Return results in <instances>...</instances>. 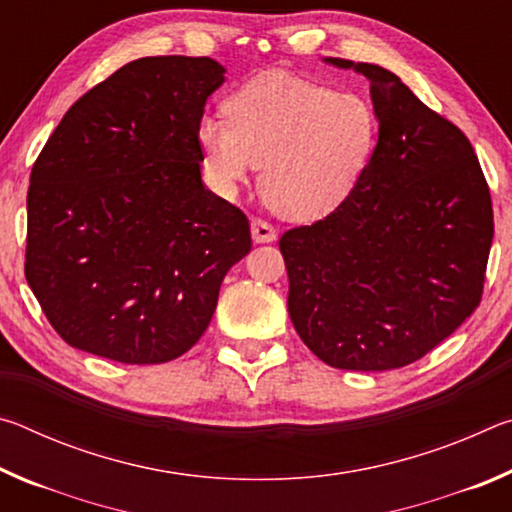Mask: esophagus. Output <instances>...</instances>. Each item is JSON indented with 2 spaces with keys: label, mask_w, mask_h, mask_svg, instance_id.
I'll return each instance as SVG.
<instances>
[{
  "label": "esophagus",
  "mask_w": 512,
  "mask_h": 512,
  "mask_svg": "<svg viewBox=\"0 0 512 512\" xmlns=\"http://www.w3.org/2000/svg\"><path fill=\"white\" fill-rule=\"evenodd\" d=\"M250 232H253L255 244H271V241L277 239V230L271 223H266L262 219L250 221Z\"/></svg>",
  "instance_id": "obj_1"
}]
</instances>
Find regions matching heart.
Here are the masks:
<instances>
[{"label": "heart", "mask_w": 512, "mask_h": 512, "mask_svg": "<svg viewBox=\"0 0 512 512\" xmlns=\"http://www.w3.org/2000/svg\"><path fill=\"white\" fill-rule=\"evenodd\" d=\"M198 124L205 167L223 192L248 183L275 214L307 223L348 201L375 155L379 117L368 97L291 74H264Z\"/></svg>", "instance_id": "obj_1"}]
</instances>
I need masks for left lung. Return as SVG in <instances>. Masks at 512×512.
Wrapping results in <instances>:
<instances>
[{"instance_id":"left-lung-1","label":"left lung","mask_w":512,"mask_h":512,"mask_svg":"<svg viewBox=\"0 0 512 512\" xmlns=\"http://www.w3.org/2000/svg\"><path fill=\"white\" fill-rule=\"evenodd\" d=\"M325 63L370 81L379 140L339 210L280 237L289 316L327 366L402 368L479 307L495 235L490 189L461 128L393 72Z\"/></svg>"}]
</instances>
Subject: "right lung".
<instances>
[{
	"mask_svg": "<svg viewBox=\"0 0 512 512\" xmlns=\"http://www.w3.org/2000/svg\"><path fill=\"white\" fill-rule=\"evenodd\" d=\"M223 74L205 56L133 60L85 92L40 151L24 275L72 348L133 366L180 357L250 253L246 214L201 180L198 124Z\"/></svg>",
	"mask_w": 512,
	"mask_h": 512,
	"instance_id": "add662e5",
	"label": "right lung"
}]
</instances>
